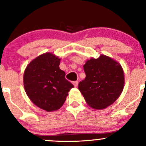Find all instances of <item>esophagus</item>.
Masks as SVG:
<instances>
[{"label":"esophagus","instance_id":"34e87169","mask_svg":"<svg viewBox=\"0 0 146 146\" xmlns=\"http://www.w3.org/2000/svg\"><path fill=\"white\" fill-rule=\"evenodd\" d=\"M73 85H74L75 87H77V86H78V81L73 82Z\"/></svg>","mask_w":146,"mask_h":146}]
</instances>
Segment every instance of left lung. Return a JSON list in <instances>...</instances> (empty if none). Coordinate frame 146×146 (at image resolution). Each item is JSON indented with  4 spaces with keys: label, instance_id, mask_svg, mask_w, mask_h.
<instances>
[{
    "label": "left lung",
    "instance_id": "obj_1",
    "mask_svg": "<svg viewBox=\"0 0 146 146\" xmlns=\"http://www.w3.org/2000/svg\"><path fill=\"white\" fill-rule=\"evenodd\" d=\"M86 78L78 88L90 107L104 109L113 104L121 95L124 75L121 65L112 58L101 55L84 65Z\"/></svg>",
    "mask_w": 146,
    "mask_h": 146
}]
</instances>
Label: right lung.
Segmentation results:
<instances>
[{
	"label": "right lung",
	"instance_id": "add662e5",
	"mask_svg": "<svg viewBox=\"0 0 146 146\" xmlns=\"http://www.w3.org/2000/svg\"><path fill=\"white\" fill-rule=\"evenodd\" d=\"M60 62L58 57L44 53L31 61L24 73L27 95L35 105L48 112L59 109L74 87L65 78Z\"/></svg>",
	"mask_w": 146,
	"mask_h": 146
}]
</instances>
